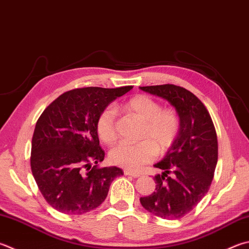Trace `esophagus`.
Here are the masks:
<instances>
[{
	"mask_svg": "<svg viewBox=\"0 0 249 249\" xmlns=\"http://www.w3.org/2000/svg\"><path fill=\"white\" fill-rule=\"evenodd\" d=\"M124 174L125 175H129V176H133V178H139L140 175V173H136V172H133V171H130V170H124Z\"/></svg>",
	"mask_w": 249,
	"mask_h": 249,
	"instance_id": "obj_1",
	"label": "esophagus"
}]
</instances>
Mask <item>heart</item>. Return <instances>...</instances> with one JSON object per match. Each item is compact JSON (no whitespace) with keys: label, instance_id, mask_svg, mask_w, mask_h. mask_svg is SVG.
I'll return each instance as SVG.
<instances>
[{"label":"heart","instance_id":"1","mask_svg":"<svg viewBox=\"0 0 249 249\" xmlns=\"http://www.w3.org/2000/svg\"><path fill=\"white\" fill-rule=\"evenodd\" d=\"M123 110L142 122L140 139L143 140L136 143H119L110 151L109 158L113 164L134 171L155 159L158 151L164 152L174 143L179 132V119L174 111L162 110L159 103L146 94L129 99L123 105ZM96 129L101 142L107 144L115 142L114 107H107L101 111Z\"/></svg>","mask_w":249,"mask_h":249}]
</instances>
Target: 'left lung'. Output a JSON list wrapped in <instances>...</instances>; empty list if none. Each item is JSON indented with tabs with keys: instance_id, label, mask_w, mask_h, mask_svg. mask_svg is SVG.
Instances as JSON below:
<instances>
[{
	"instance_id": "1",
	"label": "left lung",
	"mask_w": 249,
	"mask_h": 249,
	"mask_svg": "<svg viewBox=\"0 0 249 249\" xmlns=\"http://www.w3.org/2000/svg\"><path fill=\"white\" fill-rule=\"evenodd\" d=\"M170 102L179 117V132L155 168L156 189L140 198L147 211L159 218L176 220L187 214L210 187L218 162V139L209 112L195 94L175 85L139 87Z\"/></svg>"
}]
</instances>
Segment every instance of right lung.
<instances>
[{
	"instance_id": "obj_1",
	"label": "right lung",
	"mask_w": 249,
	"mask_h": 249,
	"mask_svg": "<svg viewBox=\"0 0 249 249\" xmlns=\"http://www.w3.org/2000/svg\"><path fill=\"white\" fill-rule=\"evenodd\" d=\"M132 88L71 90L40 115L31 142V172L44 199L55 210L83 214L96 209L105 201L113 179L123 175L116 166H97L105 151L96 123L105 107Z\"/></svg>"
}]
</instances>
